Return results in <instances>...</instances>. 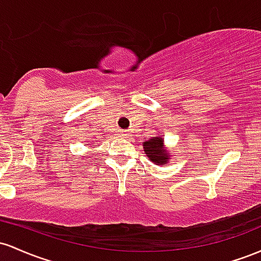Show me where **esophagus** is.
<instances>
[{
	"label": "esophagus",
	"mask_w": 261,
	"mask_h": 261,
	"mask_svg": "<svg viewBox=\"0 0 261 261\" xmlns=\"http://www.w3.org/2000/svg\"><path fill=\"white\" fill-rule=\"evenodd\" d=\"M127 136H128V134L125 133V132H123V130H121L118 133V137H121V138H125V137H127Z\"/></svg>",
	"instance_id": "esophagus-1"
}]
</instances>
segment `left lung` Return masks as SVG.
I'll use <instances>...</instances> for the list:
<instances>
[{
  "mask_svg": "<svg viewBox=\"0 0 261 261\" xmlns=\"http://www.w3.org/2000/svg\"><path fill=\"white\" fill-rule=\"evenodd\" d=\"M143 149L148 159L156 165H166L171 158V151L166 148L162 134L143 142Z\"/></svg>",
  "mask_w": 261,
  "mask_h": 261,
  "instance_id": "8db88e82",
  "label": "left lung"
}]
</instances>
